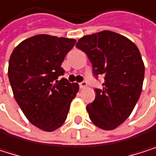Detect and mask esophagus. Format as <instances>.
<instances>
[{
    "label": "esophagus",
    "instance_id": "esophagus-1",
    "mask_svg": "<svg viewBox=\"0 0 156 156\" xmlns=\"http://www.w3.org/2000/svg\"><path fill=\"white\" fill-rule=\"evenodd\" d=\"M79 87H80V88H84V87H87V83L85 82V81H83L82 83H79Z\"/></svg>",
    "mask_w": 156,
    "mask_h": 156
}]
</instances>
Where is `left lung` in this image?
<instances>
[{"label":"left lung","mask_w":156,"mask_h":156,"mask_svg":"<svg viewBox=\"0 0 156 156\" xmlns=\"http://www.w3.org/2000/svg\"><path fill=\"white\" fill-rule=\"evenodd\" d=\"M76 47L87 55L95 77L104 76L102 88L87 106L98 127L112 130L133 111L142 90L144 63L137 45L126 37L103 30L79 39Z\"/></svg>","instance_id":"left-lung-1"}]
</instances>
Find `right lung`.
I'll return each instance as SVG.
<instances>
[{
    "label": "right lung",
    "mask_w": 156,
    "mask_h": 156,
    "mask_svg": "<svg viewBox=\"0 0 156 156\" xmlns=\"http://www.w3.org/2000/svg\"><path fill=\"white\" fill-rule=\"evenodd\" d=\"M74 39L39 34L21 42L12 52L8 77L14 97L27 119L38 128L54 131L66 118L79 90L69 83L61 64Z\"/></svg>",
    "instance_id": "add662e5"
}]
</instances>
